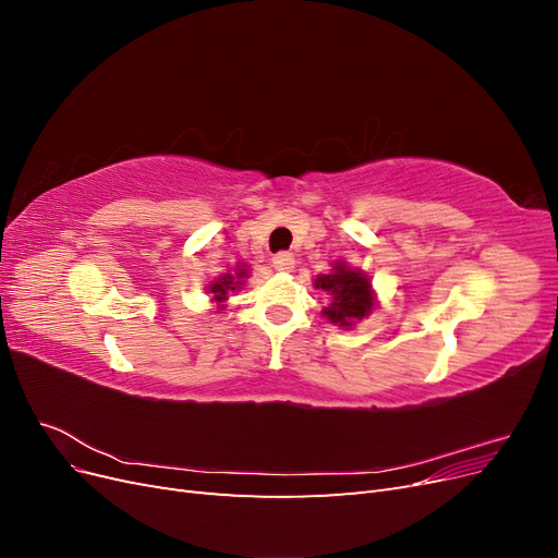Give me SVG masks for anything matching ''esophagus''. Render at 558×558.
Listing matches in <instances>:
<instances>
[{"label": "esophagus", "instance_id": "1", "mask_svg": "<svg viewBox=\"0 0 558 558\" xmlns=\"http://www.w3.org/2000/svg\"><path fill=\"white\" fill-rule=\"evenodd\" d=\"M272 265H275V269H279V272H291V269L295 267V258H293V253H277V256L272 258Z\"/></svg>", "mask_w": 558, "mask_h": 558}]
</instances>
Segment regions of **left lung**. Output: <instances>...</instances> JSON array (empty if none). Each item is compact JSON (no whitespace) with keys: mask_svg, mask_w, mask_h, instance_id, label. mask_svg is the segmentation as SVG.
I'll return each instance as SVG.
<instances>
[{"mask_svg":"<svg viewBox=\"0 0 558 558\" xmlns=\"http://www.w3.org/2000/svg\"><path fill=\"white\" fill-rule=\"evenodd\" d=\"M314 286L330 295V305L324 307V316L340 328H351L375 310L373 283L361 269H351L344 260L332 263V272L318 275Z\"/></svg>","mask_w":558,"mask_h":558,"instance_id":"obj_1","label":"left lung"}]
</instances>
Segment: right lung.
<instances>
[{
  "instance_id": "right-lung-1",
  "label": "right lung",
  "mask_w": 558,
  "mask_h": 558,
  "mask_svg": "<svg viewBox=\"0 0 558 558\" xmlns=\"http://www.w3.org/2000/svg\"><path fill=\"white\" fill-rule=\"evenodd\" d=\"M248 277V269H246V265H240L238 269H234V272H226V275H221L218 277L216 281H211L209 283V293H211V300L216 302V305H221V302H226L228 300V293H232V291H240V286H242V281Z\"/></svg>"
}]
</instances>
